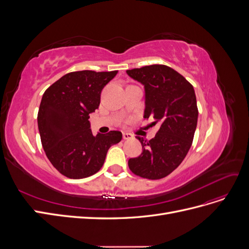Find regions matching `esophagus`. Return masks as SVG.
Returning a JSON list of instances; mask_svg holds the SVG:
<instances>
[{
	"instance_id": "1",
	"label": "esophagus",
	"mask_w": 249,
	"mask_h": 249,
	"mask_svg": "<svg viewBox=\"0 0 249 249\" xmlns=\"http://www.w3.org/2000/svg\"><path fill=\"white\" fill-rule=\"evenodd\" d=\"M123 138L124 140H129V139L133 138V135L130 134V133H123Z\"/></svg>"
}]
</instances>
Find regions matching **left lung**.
<instances>
[{
    "label": "left lung",
    "instance_id": "1",
    "mask_svg": "<svg viewBox=\"0 0 249 249\" xmlns=\"http://www.w3.org/2000/svg\"><path fill=\"white\" fill-rule=\"evenodd\" d=\"M126 73L144 85V117H153V125L160 124L155 138L136 137L142 153L127 164L136 176L160 179L178 168L191 147L198 117L196 96L190 83L167 65H147Z\"/></svg>",
    "mask_w": 249,
    "mask_h": 249
}]
</instances>
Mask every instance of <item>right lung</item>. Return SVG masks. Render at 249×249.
Here are the masks:
<instances>
[{
    "mask_svg": "<svg viewBox=\"0 0 249 249\" xmlns=\"http://www.w3.org/2000/svg\"><path fill=\"white\" fill-rule=\"evenodd\" d=\"M117 72H69L42 95L37 115L41 144L53 166L66 178L94 175L104 165L108 149L123 138L119 131L93 136L88 120L100 106L103 88Z\"/></svg>",
    "mask_w": 249,
    "mask_h": 249,
    "instance_id": "obj_1",
    "label": "right lung"
}]
</instances>
